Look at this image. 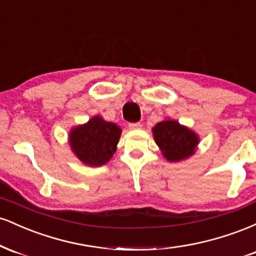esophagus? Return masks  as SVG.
Listing matches in <instances>:
<instances>
[{
  "label": "esophagus",
  "mask_w": 256,
  "mask_h": 256,
  "mask_svg": "<svg viewBox=\"0 0 256 256\" xmlns=\"http://www.w3.org/2000/svg\"><path fill=\"white\" fill-rule=\"evenodd\" d=\"M140 128H142V125L140 122H131V124H128V128L130 130H140Z\"/></svg>",
  "instance_id": "obj_1"
}]
</instances>
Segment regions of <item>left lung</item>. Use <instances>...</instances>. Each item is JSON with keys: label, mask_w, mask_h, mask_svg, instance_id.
I'll return each instance as SVG.
<instances>
[{"label": "left lung", "mask_w": 256, "mask_h": 256, "mask_svg": "<svg viewBox=\"0 0 256 256\" xmlns=\"http://www.w3.org/2000/svg\"><path fill=\"white\" fill-rule=\"evenodd\" d=\"M152 134L164 158L171 162L192 156L200 142L195 132L171 119L158 122Z\"/></svg>", "instance_id": "left-lung-1"}]
</instances>
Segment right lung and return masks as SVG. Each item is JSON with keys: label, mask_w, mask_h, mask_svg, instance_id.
Wrapping results in <instances>:
<instances>
[{"label": "right lung", "mask_w": 256, "mask_h": 256, "mask_svg": "<svg viewBox=\"0 0 256 256\" xmlns=\"http://www.w3.org/2000/svg\"><path fill=\"white\" fill-rule=\"evenodd\" d=\"M122 128L100 116H92L86 124L73 128L70 132V146L82 162L88 166L107 164L116 150Z\"/></svg>", "instance_id": "1"}]
</instances>
